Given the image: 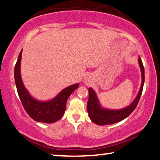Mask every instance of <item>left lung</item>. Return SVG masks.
I'll return each instance as SVG.
<instances>
[{"instance_id":"left-lung-1","label":"left lung","mask_w":160,"mask_h":160,"mask_svg":"<svg viewBox=\"0 0 160 160\" xmlns=\"http://www.w3.org/2000/svg\"><path fill=\"white\" fill-rule=\"evenodd\" d=\"M138 62H139L141 72H142V84H141L140 90L138 93V95L135 99V101L126 108L121 110H117V111L102 108L99 106V102L94 91L91 88H88L89 96H88L87 103V111L89 118L94 123L99 125H105L120 122L126 118L128 116H129L137 107L140 96L142 95L144 82H145V69H144L142 60L140 57L138 59Z\"/></svg>"}]
</instances>
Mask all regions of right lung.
I'll return each instance as SVG.
<instances>
[{"mask_svg": "<svg viewBox=\"0 0 160 160\" xmlns=\"http://www.w3.org/2000/svg\"><path fill=\"white\" fill-rule=\"evenodd\" d=\"M22 50L15 66L14 77L18 96L25 111L33 120L38 122L52 123L59 120L63 116L66 110V104L68 98L73 91L77 89L79 84L68 86L60 92L58 96L48 102L36 101L31 96L23 85L20 77V62Z\"/></svg>", "mask_w": 160, "mask_h": 160, "instance_id": "right-lung-1", "label": "right lung"}]
</instances>
